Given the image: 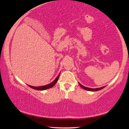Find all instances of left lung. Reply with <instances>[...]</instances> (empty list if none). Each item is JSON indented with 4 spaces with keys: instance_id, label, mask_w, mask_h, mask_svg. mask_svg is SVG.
<instances>
[{
    "instance_id": "1",
    "label": "left lung",
    "mask_w": 129,
    "mask_h": 129,
    "mask_svg": "<svg viewBox=\"0 0 129 129\" xmlns=\"http://www.w3.org/2000/svg\"><path fill=\"white\" fill-rule=\"evenodd\" d=\"M79 84L80 86H81V87H82V88H84V90H88V91H98V90H100L103 89V88H104V87H101V88H88V87H84V86H83V85H81V84H80V83H79Z\"/></svg>"
}]
</instances>
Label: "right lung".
Instances as JSON below:
<instances>
[{
    "mask_svg": "<svg viewBox=\"0 0 129 129\" xmlns=\"http://www.w3.org/2000/svg\"><path fill=\"white\" fill-rule=\"evenodd\" d=\"M59 75L58 76L56 77V79H54L52 82H51V83L49 84H47V85H44V86L33 87V86H31V85H28V86L29 87H31V88H34V89H36V90H46V89H48V88H51V87H53L54 85H55L56 82H57V80H58V79H59Z\"/></svg>",
    "mask_w": 129,
    "mask_h": 129,
    "instance_id": "1",
    "label": "right lung"
}]
</instances>
